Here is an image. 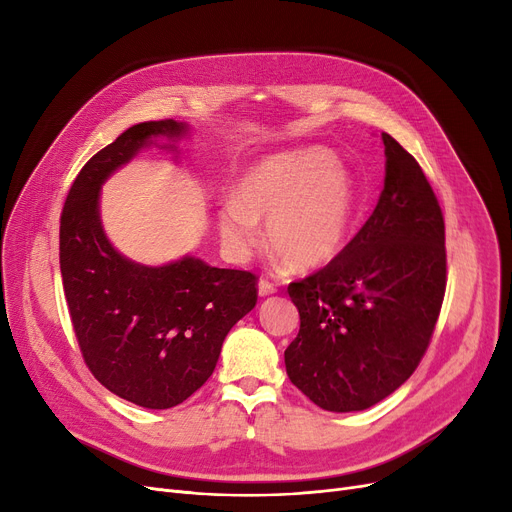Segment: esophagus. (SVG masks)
<instances>
[{"mask_svg": "<svg viewBox=\"0 0 512 512\" xmlns=\"http://www.w3.org/2000/svg\"><path fill=\"white\" fill-rule=\"evenodd\" d=\"M257 290H259V297H270V294H274L278 288L270 280H259Z\"/></svg>", "mask_w": 512, "mask_h": 512, "instance_id": "34e87169", "label": "esophagus"}]
</instances>
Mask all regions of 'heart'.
I'll list each match as a JSON object with an SVG mask.
<instances>
[{"instance_id":"heart-1","label":"heart","mask_w":512,"mask_h":512,"mask_svg":"<svg viewBox=\"0 0 512 512\" xmlns=\"http://www.w3.org/2000/svg\"><path fill=\"white\" fill-rule=\"evenodd\" d=\"M355 215V184L334 155L299 149L270 155L236 184L234 199L218 211L224 245L249 255L267 224V242L294 270L328 265L344 247Z\"/></svg>"}]
</instances>
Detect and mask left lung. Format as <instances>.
Returning a JSON list of instances; mask_svg holds the SVG:
<instances>
[{
	"instance_id": "1",
	"label": "left lung",
	"mask_w": 512,
	"mask_h": 512,
	"mask_svg": "<svg viewBox=\"0 0 512 512\" xmlns=\"http://www.w3.org/2000/svg\"><path fill=\"white\" fill-rule=\"evenodd\" d=\"M382 141L384 191L369 220L324 270L288 286L301 330L286 373L334 413L365 411L411 378L446 290L440 203L417 159L390 134Z\"/></svg>"
}]
</instances>
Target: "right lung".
<instances>
[{
  "label": "right lung",
  "mask_w": 512,
  "mask_h": 512,
  "mask_svg": "<svg viewBox=\"0 0 512 512\" xmlns=\"http://www.w3.org/2000/svg\"><path fill=\"white\" fill-rule=\"evenodd\" d=\"M188 124L141 122L95 153L66 197L60 270L80 353L107 390L145 409H170L197 392L220 359L224 338L257 303V276L184 255L141 265L118 253L99 218L101 184L141 149H164Z\"/></svg>",
  "instance_id": "add662e5"
}]
</instances>
